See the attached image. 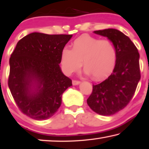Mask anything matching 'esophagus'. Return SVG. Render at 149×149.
Listing matches in <instances>:
<instances>
[{"instance_id": "esophagus-1", "label": "esophagus", "mask_w": 149, "mask_h": 149, "mask_svg": "<svg viewBox=\"0 0 149 149\" xmlns=\"http://www.w3.org/2000/svg\"><path fill=\"white\" fill-rule=\"evenodd\" d=\"M80 84V81H78V80H72V84L74 86H76V85H78V84Z\"/></svg>"}]
</instances>
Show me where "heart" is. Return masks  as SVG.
Here are the masks:
<instances>
[{"instance_id": "obj_1", "label": "heart", "mask_w": 149, "mask_h": 149, "mask_svg": "<svg viewBox=\"0 0 149 149\" xmlns=\"http://www.w3.org/2000/svg\"><path fill=\"white\" fill-rule=\"evenodd\" d=\"M72 49H62L60 63L62 70L70 75L81 65L94 80H102L113 72L117 61L115 47L110 40L83 35L72 42Z\"/></svg>"}]
</instances>
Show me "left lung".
<instances>
[{"label":"left lung","mask_w":149,"mask_h":149,"mask_svg":"<svg viewBox=\"0 0 149 149\" xmlns=\"http://www.w3.org/2000/svg\"><path fill=\"white\" fill-rule=\"evenodd\" d=\"M108 37L117 53L116 66L109 77L97 85L87 100L90 108L97 114L110 116L128 105L141 79L139 53L128 37L115 29L94 31Z\"/></svg>","instance_id":"left-lung-1"}]
</instances>
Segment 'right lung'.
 <instances>
[{"instance_id": "1", "label": "right lung", "mask_w": 149, "mask_h": 149, "mask_svg": "<svg viewBox=\"0 0 149 149\" xmlns=\"http://www.w3.org/2000/svg\"><path fill=\"white\" fill-rule=\"evenodd\" d=\"M72 35L32 33L19 40L9 59L8 85L19 110L37 120L49 118L61 104L72 79L59 64Z\"/></svg>"}]
</instances>
